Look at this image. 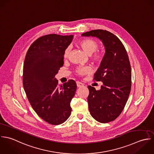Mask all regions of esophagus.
Wrapping results in <instances>:
<instances>
[{
	"instance_id": "obj_1",
	"label": "esophagus",
	"mask_w": 154,
	"mask_h": 154,
	"mask_svg": "<svg viewBox=\"0 0 154 154\" xmlns=\"http://www.w3.org/2000/svg\"><path fill=\"white\" fill-rule=\"evenodd\" d=\"M76 83H77V86L78 88H83V87H84V86H85L83 83H81V82H77Z\"/></svg>"
}]
</instances>
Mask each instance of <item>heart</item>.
<instances>
[{"instance_id":"b5f03b06","label":"heart","mask_w":154,"mask_h":154,"mask_svg":"<svg viewBox=\"0 0 154 154\" xmlns=\"http://www.w3.org/2000/svg\"><path fill=\"white\" fill-rule=\"evenodd\" d=\"M79 46L83 49V51L88 55H90L91 61L97 64L100 63L103 60V54L100 52H95L98 48V43L96 41L93 39H83L79 42ZM70 52V48L68 47L64 51L63 57L67 58L69 57ZM92 71L91 67L89 66H78L75 69V72L83 76L90 74Z\"/></svg>"}]
</instances>
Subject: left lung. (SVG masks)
<instances>
[{
	"instance_id": "obj_1",
	"label": "left lung",
	"mask_w": 154,
	"mask_h": 154,
	"mask_svg": "<svg viewBox=\"0 0 154 154\" xmlns=\"http://www.w3.org/2000/svg\"><path fill=\"white\" fill-rule=\"evenodd\" d=\"M82 35L96 37L105 46L103 60L93 78L103 85L99 91L88 86V101L93 118L100 123H109L120 115L130 93L131 71L127 52L120 40L109 31L94 30Z\"/></svg>"
}]
</instances>
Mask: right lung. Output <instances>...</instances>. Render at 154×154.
Instances as JSON below:
<instances>
[{"label": "right lung", "instance_id": "right-lung-1", "mask_svg": "<svg viewBox=\"0 0 154 154\" xmlns=\"http://www.w3.org/2000/svg\"><path fill=\"white\" fill-rule=\"evenodd\" d=\"M72 38L56 34L42 36L31 44L24 60L23 83L27 97L37 114L53 125L64 123L70 116V102L77 89L74 80L60 86L55 78Z\"/></svg>", "mask_w": 154, "mask_h": 154}]
</instances>
